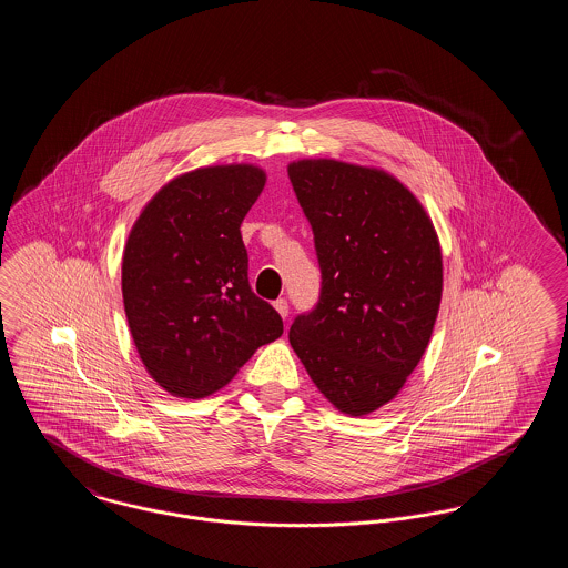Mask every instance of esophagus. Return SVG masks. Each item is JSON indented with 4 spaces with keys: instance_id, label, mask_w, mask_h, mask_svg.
Returning a JSON list of instances; mask_svg holds the SVG:
<instances>
[{
    "instance_id": "34e87169",
    "label": "esophagus",
    "mask_w": 568,
    "mask_h": 568,
    "mask_svg": "<svg viewBox=\"0 0 568 568\" xmlns=\"http://www.w3.org/2000/svg\"><path fill=\"white\" fill-rule=\"evenodd\" d=\"M274 308L278 311V315H281L283 320H287V317H290V304H287V300H285V297H278V300L274 302Z\"/></svg>"
}]
</instances>
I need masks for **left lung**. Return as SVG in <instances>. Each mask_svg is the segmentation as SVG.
Returning a JSON list of instances; mask_svg holds the SVG:
<instances>
[{
  "instance_id": "left-lung-1",
  "label": "left lung",
  "mask_w": 568,
  "mask_h": 568,
  "mask_svg": "<svg viewBox=\"0 0 568 568\" xmlns=\"http://www.w3.org/2000/svg\"><path fill=\"white\" fill-rule=\"evenodd\" d=\"M287 174L322 271L320 300L290 343L325 398L362 417L400 392L430 343L440 244L417 197L383 170L302 160Z\"/></svg>"
}]
</instances>
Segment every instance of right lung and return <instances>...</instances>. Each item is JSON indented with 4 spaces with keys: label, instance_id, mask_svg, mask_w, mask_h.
<instances>
[{
    "label": "right lung",
    "instance_id": "obj_1",
    "mask_svg": "<svg viewBox=\"0 0 568 568\" xmlns=\"http://www.w3.org/2000/svg\"><path fill=\"white\" fill-rule=\"evenodd\" d=\"M266 185L264 170L200 168L163 185L123 253V304L149 375L179 398L223 387L283 320L248 285L241 223Z\"/></svg>",
    "mask_w": 568,
    "mask_h": 568
}]
</instances>
